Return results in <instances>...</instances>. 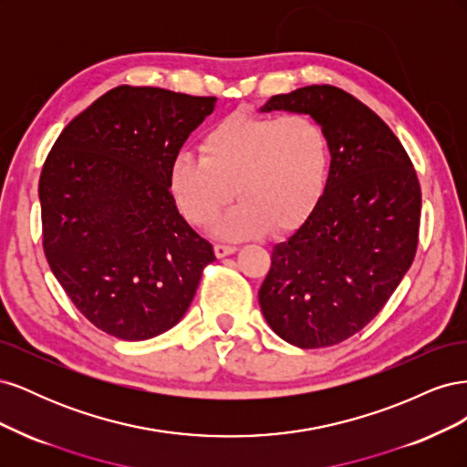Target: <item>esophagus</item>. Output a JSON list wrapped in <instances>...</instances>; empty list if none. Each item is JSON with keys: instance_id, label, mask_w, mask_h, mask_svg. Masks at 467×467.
Returning <instances> with one entry per match:
<instances>
[{"instance_id": "esophagus-1", "label": "esophagus", "mask_w": 467, "mask_h": 467, "mask_svg": "<svg viewBox=\"0 0 467 467\" xmlns=\"http://www.w3.org/2000/svg\"><path fill=\"white\" fill-rule=\"evenodd\" d=\"M235 251H237V247H235V245H225V244H216V245H214V253H216V257H218V259H222V257H228V255H234Z\"/></svg>"}]
</instances>
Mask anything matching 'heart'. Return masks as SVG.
Listing matches in <instances>:
<instances>
[{
	"instance_id": "obj_1",
	"label": "heart",
	"mask_w": 467,
	"mask_h": 467,
	"mask_svg": "<svg viewBox=\"0 0 467 467\" xmlns=\"http://www.w3.org/2000/svg\"><path fill=\"white\" fill-rule=\"evenodd\" d=\"M327 165V138L314 119L234 112L202 136L201 158L177 155L169 187L182 216L201 228L235 194L242 202L216 223V234L245 239L298 228L319 201Z\"/></svg>"
}]
</instances>
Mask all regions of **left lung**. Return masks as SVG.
Returning a JSON list of instances; mask_svg holds the SVG:
<instances>
[{
	"label": "left lung",
	"mask_w": 467,
	"mask_h": 467,
	"mask_svg": "<svg viewBox=\"0 0 467 467\" xmlns=\"http://www.w3.org/2000/svg\"><path fill=\"white\" fill-rule=\"evenodd\" d=\"M271 110L312 117L327 138L331 167L312 214L273 249L261 312L294 347H333L379 314L411 266L419 179L389 126L343 89L307 86L275 95L261 107Z\"/></svg>",
	"instance_id": "8db88e82"
}]
</instances>
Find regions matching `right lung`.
<instances>
[{"instance_id": "right-lung-1", "label": "right lung", "mask_w": 467, "mask_h": 467, "mask_svg": "<svg viewBox=\"0 0 467 467\" xmlns=\"http://www.w3.org/2000/svg\"><path fill=\"white\" fill-rule=\"evenodd\" d=\"M216 97L119 86L69 122L42 165V249L79 314L122 341L181 321L214 249L179 214L169 171Z\"/></svg>"}]
</instances>
